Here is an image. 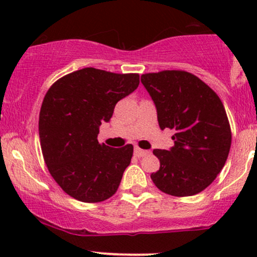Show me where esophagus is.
Returning <instances> with one entry per match:
<instances>
[{
  "mask_svg": "<svg viewBox=\"0 0 257 257\" xmlns=\"http://www.w3.org/2000/svg\"><path fill=\"white\" fill-rule=\"evenodd\" d=\"M149 151H145V150H141L140 147H135L134 149V155L137 156V157H144V156H146Z\"/></svg>",
  "mask_w": 257,
  "mask_h": 257,
  "instance_id": "esophagus-1",
  "label": "esophagus"
}]
</instances>
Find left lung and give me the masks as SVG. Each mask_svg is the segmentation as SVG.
Instances as JSON below:
<instances>
[{
    "mask_svg": "<svg viewBox=\"0 0 257 257\" xmlns=\"http://www.w3.org/2000/svg\"><path fill=\"white\" fill-rule=\"evenodd\" d=\"M156 107L161 129H173L172 149L153 150L159 170L153 184L174 197L202 192L222 170L232 133L222 101L193 73L163 70L141 75Z\"/></svg>",
    "mask_w": 257,
    "mask_h": 257,
    "instance_id": "obj_1",
    "label": "left lung"
}]
</instances>
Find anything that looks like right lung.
<instances>
[{
  "label": "right lung",
  "mask_w": 257,
  "mask_h": 257,
  "mask_svg": "<svg viewBox=\"0 0 257 257\" xmlns=\"http://www.w3.org/2000/svg\"><path fill=\"white\" fill-rule=\"evenodd\" d=\"M139 82V73L85 67L59 78L44 95L38 119L44 163L72 198L99 203L116 193L134 147L100 144L99 125Z\"/></svg>",
  "instance_id": "right-lung-1"
}]
</instances>
